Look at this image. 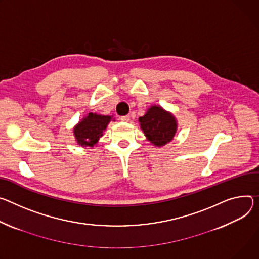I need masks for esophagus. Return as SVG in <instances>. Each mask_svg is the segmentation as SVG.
Here are the masks:
<instances>
[{
    "label": "esophagus",
    "instance_id": "obj_1",
    "mask_svg": "<svg viewBox=\"0 0 259 259\" xmlns=\"http://www.w3.org/2000/svg\"><path fill=\"white\" fill-rule=\"evenodd\" d=\"M129 120H130V116H129V115H123V116H121V121H122V122H129Z\"/></svg>",
    "mask_w": 259,
    "mask_h": 259
}]
</instances>
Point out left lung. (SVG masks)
I'll return each mask as SVG.
<instances>
[{
    "instance_id": "left-lung-1",
    "label": "left lung",
    "mask_w": 259,
    "mask_h": 259,
    "mask_svg": "<svg viewBox=\"0 0 259 259\" xmlns=\"http://www.w3.org/2000/svg\"><path fill=\"white\" fill-rule=\"evenodd\" d=\"M138 121L147 139L156 147L170 143L178 128L174 114L159 105H152Z\"/></svg>"
}]
</instances>
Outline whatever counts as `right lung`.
<instances>
[{
	"label": "right lung",
	"mask_w": 259,
	"mask_h": 259,
	"mask_svg": "<svg viewBox=\"0 0 259 259\" xmlns=\"http://www.w3.org/2000/svg\"><path fill=\"white\" fill-rule=\"evenodd\" d=\"M111 120L110 115L90 112L73 129L77 144L81 147L95 146Z\"/></svg>",
	"instance_id": "obj_1"
}]
</instances>
